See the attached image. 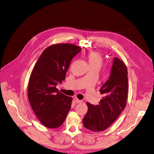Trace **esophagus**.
Instances as JSON below:
<instances>
[{
  "label": "esophagus",
  "mask_w": 154,
  "mask_h": 154,
  "mask_svg": "<svg viewBox=\"0 0 154 154\" xmlns=\"http://www.w3.org/2000/svg\"><path fill=\"white\" fill-rule=\"evenodd\" d=\"M74 100H75V101L76 102V103H82V100H79L78 98H77V97H75Z\"/></svg>",
  "instance_id": "34e87169"
}]
</instances>
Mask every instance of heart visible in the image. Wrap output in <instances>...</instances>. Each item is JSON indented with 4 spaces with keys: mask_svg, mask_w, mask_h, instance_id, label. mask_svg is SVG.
Here are the masks:
<instances>
[{
    "mask_svg": "<svg viewBox=\"0 0 154 154\" xmlns=\"http://www.w3.org/2000/svg\"><path fill=\"white\" fill-rule=\"evenodd\" d=\"M87 58L90 66H97L100 67L103 60L101 54L96 51H91L88 53Z\"/></svg>",
    "mask_w": 154,
    "mask_h": 154,
    "instance_id": "heart-1",
    "label": "heart"
}]
</instances>
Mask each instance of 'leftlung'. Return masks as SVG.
Returning a JSON list of instances; mask_svg holds the SVG:
<instances>
[{
    "instance_id": "8db88e82",
    "label": "left lung",
    "mask_w": 154,
    "mask_h": 154,
    "mask_svg": "<svg viewBox=\"0 0 154 154\" xmlns=\"http://www.w3.org/2000/svg\"><path fill=\"white\" fill-rule=\"evenodd\" d=\"M128 90L127 66L115 57L109 78L100 90L103 96L99 104L87 103L88 110L83 119V126L93 132L101 131L109 127L126 106Z\"/></svg>"
}]
</instances>
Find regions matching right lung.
<instances>
[{
	"mask_svg": "<svg viewBox=\"0 0 154 154\" xmlns=\"http://www.w3.org/2000/svg\"><path fill=\"white\" fill-rule=\"evenodd\" d=\"M81 51L69 44H55L41 54L30 76L28 98L39 121L49 128H58L71 109L72 97L56 88L66 78L70 63Z\"/></svg>",
	"mask_w": 154,
	"mask_h": 154,
	"instance_id": "1",
	"label": "right lung"
}]
</instances>
